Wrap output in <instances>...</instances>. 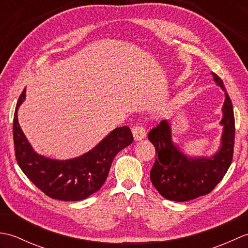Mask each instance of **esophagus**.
I'll return each mask as SVG.
<instances>
[{
  "instance_id": "34e87169",
  "label": "esophagus",
  "mask_w": 248,
  "mask_h": 248,
  "mask_svg": "<svg viewBox=\"0 0 248 248\" xmlns=\"http://www.w3.org/2000/svg\"><path fill=\"white\" fill-rule=\"evenodd\" d=\"M132 133L135 140H140L146 138V130L141 125H135L132 130Z\"/></svg>"
}]
</instances>
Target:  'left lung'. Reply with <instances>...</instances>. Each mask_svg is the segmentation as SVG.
Masks as SVG:
<instances>
[{"label": "left lung", "mask_w": 248, "mask_h": 248, "mask_svg": "<svg viewBox=\"0 0 248 248\" xmlns=\"http://www.w3.org/2000/svg\"><path fill=\"white\" fill-rule=\"evenodd\" d=\"M213 80L225 92L222 112L223 133L219 149L212 156H189L171 140L170 124L161 123L148 133L155 148L150 180L163 197L172 202H187L207 195L224 178L232 162L234 146V115L232 103L223 81L212 72Z\"/></svg>", "instance_id": "obj_1"}]
</instances>
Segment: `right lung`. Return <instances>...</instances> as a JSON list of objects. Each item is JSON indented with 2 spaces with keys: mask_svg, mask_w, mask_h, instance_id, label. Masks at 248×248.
Here are the masks:
<instances>
[{
  "mask_svg": "<svg viewBox=\"0 0 248 248\" xmlns=\"http://www.w3.org/2000/svg\"><path fill=\"white\" fill-rule=\"evenodd\" d=\"M25 97L24 89L16 107L13 127L16 159L24 175L46 196L64 202H78L99 191L116 155L132 144L131 130L116 128L92 150L75 159H49L34 151L20 128L18 109Z\"/></svg>",
  "mask_w": 248,
  "mask_h": 248,
  "instance_id": "add662e5",
  "label": "right lung"
}]
</instances>
